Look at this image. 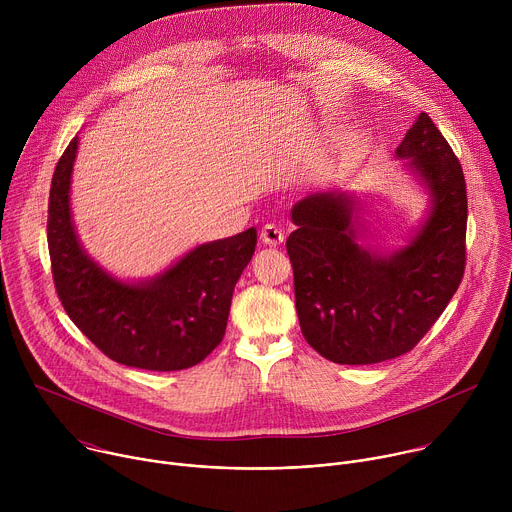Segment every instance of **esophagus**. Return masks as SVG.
Masks as SVG:
<instances>
[{
	"instance_id": "34e87169",
	"label": "esophagus",
	"mask_w": 512,
	"mask_h": 512,
	"mask_svg": "<svg viewBox=\"0 0 512 512\" xmlns=\"http://www.w3.org/2000/svg\"><path fill=\"white\" fill-rule=\"evenodd\" d=\"M259 237L267 247H279L283 243V233L275 225H265Z\"/></svg>"
}]
</instances>
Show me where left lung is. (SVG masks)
Masks as SVG:
<instances>
[{
  "label": "left lung",
  "instance_id": "left-lung-1",
  "mask_svg": "<svg viewBox=\"0 0 512 512\" xmlns=\"http://www.w3.org/2000/svg\"><path fill=\"white\" fill-rule=\"evenodd\" d=\"M395 154L431 198L425 223L403 249L377 255L362 247L358 200L342 190L310 194L291 208L298 229L285 247L300 328L338 364H375L415 348L464 277L468 196L450 143L421 113Z\"/></svg>",
  "mask_w": 512,
  "mask_h": 512
}]
</instances>
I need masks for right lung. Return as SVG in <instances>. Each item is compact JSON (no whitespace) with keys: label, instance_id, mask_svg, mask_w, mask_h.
<instances>
[{"label":"right lung","instance_id":"right-lung-1","mask_svg":"<svg viewBox=\"0 0 512 512\" xmlns=\"http://www.w3.org/2000/svg\"><path fill=\"white\" fill-rule=\"evenodd\" d=\"M79 135L60 156L48 198V251L68 318L111 360L145 371H182L221 344L235 285L257 231L204 243L164 273L119 281L83 249L70 214V176Z\"/></svg>","mask_w":512,"mask_h":512}]
</instances>
